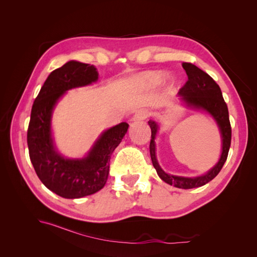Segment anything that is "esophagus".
Instances as JSON below:
<instances>
[{"label": "esophagus", "mask_w": 257, "mask_h": 257, "mask_svg": "<svg viewBox=\"0 0 257 257\" xmlns=\"http://www.w3.org/2000/svg\"><path fill=\"white\" fill-rule=\"evenodd\" d=\"M148 116H149V112H148V110H145V109H141L135 112V114L132 116V121L133 122H139V121H143L145 119H147Z\"/></svg>", "instance_id": "1"}]
</instances>
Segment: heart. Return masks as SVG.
<instances>
[{
    "mask_svg": "<svg viewBox=\"0 0 257 257\" xmlns=\"http://www.w3.org/2000/svg\"><path fill=\"white\" fill-rule=\"evenodd\" d=\"M142 79L146 83L155 87V85H159L164 82L165 74L162 72H147L142 75Z\"/></svg>",
    "mask_w": 257,
    "mask_h": 257,
    "instance_id": "obj_1",
    "label": "heart"
}]
</instances>
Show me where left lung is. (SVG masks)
<instances>
[{
    "mask_svg": "<svg viewBox=\"0 0 257 257\" xmlns=\"http://www.w3.org/2000/svg\"><path fill=\"white\" fill-rule=\"evenodd\" d=\"M182 67L184 68L186 75H188V81L184 84V87L178 92V102H180L182 106L190 108V109L203 111L209 114L216 123L222 141L221 155L219 161L207 173L195 177L176 176L166 173L160 166L157 159L155 139H157L159 131L161 128V123L154 120H150L148 122L151 128L150 155L153 167L157 170L159 177L163 181L179 189H194L205 185L220 173L228 155L231 141V128L227 105L224 102L222 91L219 85L207 73L201 71L200 68L195 65L183 62Z\"/></svg>",
    "mask_w": 257,
    "mask_h": 257,
    "instance_id": "left-lung-1",
    "label": "left lung"
}]
</instances>
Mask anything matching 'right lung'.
<instances>
[{
    "label": "right lung",
    "mask_w": 257,
    "mask_h": 257,
    "mask_svg": "<svg viewBox=\"0 0 257 257\" xmlns=\"http://www.w3.org/2000/svg\"><path fill=\"white\" fill-rule=\"evenodd\" d=\"M97 79L94 65L68 61L48 76L31 111L30 160L46 188L63 198H81L104 188L111 154L128 128L126 122H121L105 130L82 158H67L59 151L52 130V114L58 103L67 91L91 85Z\"/></svg>",
    "instance_id": "add662e5"
}]
</instances>
